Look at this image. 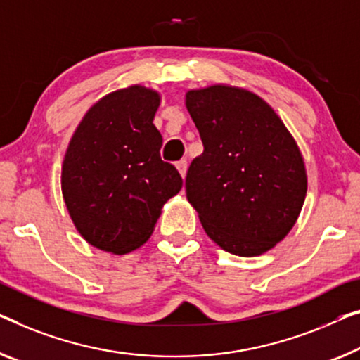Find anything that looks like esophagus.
<instances>
[{"instance_id": "esophagus-1", "label": "esophagus", "mask_w": 360, "mask_h": 360, "mask_svg": "<svg viewBox=\"0 0 360 360\" xmlns=\"http://www.w3.org/2000/svg\"><path fill=\"white\" fill-rule=\"evenodd\" d=\"M176 168H178V171L182 176V179L186 178V173H187V160H181V162L176 163Z\"/></svg>"}]
</instances>
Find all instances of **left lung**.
<instances>
[{"mask_svg":"<svg viewBox=\"0 0 360 360\" xmlns=\"http://www.w3.org/2000/svg\"><path fill=\"white\" fill-rule=\"evenodd\" d=\"M186 106L203 143L186 176L203 229L234 255L270 250L291 231L307 192L297 143L270 105L248 90H191Z\"/></svg>","mask_w":360,"mask_h":360,"instance_id":"1","label":"left lung"}]
</instances>
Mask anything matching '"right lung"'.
<instances>
[{"label":"right lung","mask_w":360,"mask_h":360,"mask_svg":"<svg viewBox=\"0 0 360 360\" xmlns=\"http://www.w3.org/2000/svg\"><path fill=\"white\" fill-rule=\"evenodd\" d=\"M160 96L132 85L87 111L69 142L61 187L77 231L94 248L127 254L152 234L162 207L182 178L160 157L153 126Z\"/></svg>","instance_id":"obj_1"}]
</instances>
